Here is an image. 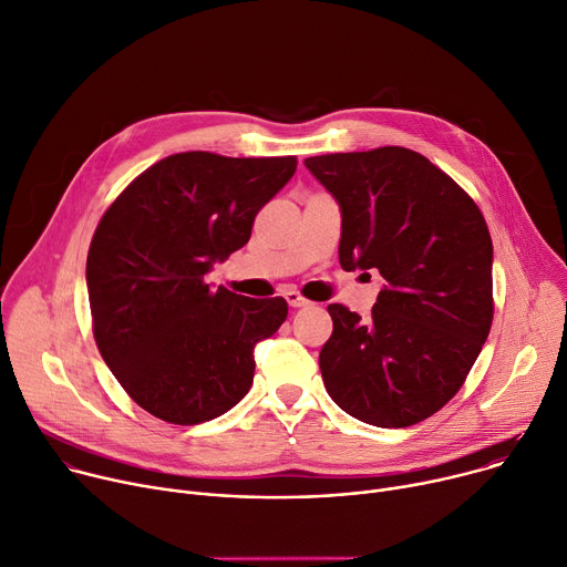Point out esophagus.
Masks as SVG:
<instances>
[{"label": "esophagus", "mask_w": 567, "mask_h": 567, "mask_svg": "<svg viewBox=\"0 0 567 567\" xmlns=\"http://www.w3.org/2000/svg\"><path fill=\"white\" fill-rule=\"evenodd\" d=\"M285 298H287L289 307H302V305L310 302V300H307L305 296H300V291H296V289H289V291H285Z\"/></svg>", "instance_id": "1"}]
</instances>
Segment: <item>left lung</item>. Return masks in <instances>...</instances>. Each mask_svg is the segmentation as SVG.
I'll return each instance as SVG.
<instances>
[{
	"label": "left lung",
	"instance_id": "1",
	"mask_svg": "<svg viewBox=\"0 0 567 567\" xmlns=\"http://www.w3.org/2000/svg\"><path fill=\"white\" fill-rule=\"evenodd\" d=\"M339 200V262L386 280L371 317L332 302L319 367L330 398L375 427L416 425L466 382L493 323V241L477 203L404 146L307 158Z\"/></svg>",
	"mask_w": 567,
	"mask_h": 567
}]
</instances>
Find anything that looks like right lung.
Listing matches in <instances>:
<instances>
[{"label":"right lung","mask_w":567,"mask_h":567,"mask_svg":"<svg viewBox=\"0 0 567 567\" xmlns=\"http://www.w3.org/2000/svg\"><path fill=\"white\" fill-rule=\"evenodd\" d=\"M296 165V156L174 153L99 219L85 267L92 334L151 416L198 425L248 393L255 346L285 323L287 300L215 291L205 274L250 239L255 215Z\"/></svg>","instance_id":"1"}]
</instances>
